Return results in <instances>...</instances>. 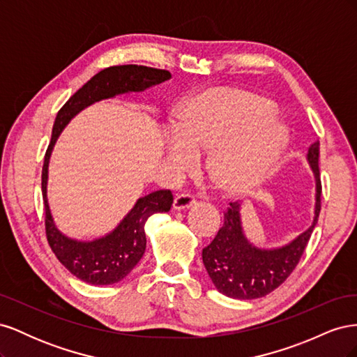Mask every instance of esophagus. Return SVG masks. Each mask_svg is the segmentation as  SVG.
<instances>
[{
	"label": "esophagus",
	"mask_w": 357,
	"mask_h": 357,
	"mask_svg": "<svg viewBox=\"0 0 357 357\" xmlns=\"http://www.w3.org/2000/svg\"><path fill=\"white\" fill-rule=\"evenodd\" d=\"M197 202L195 197L190 195V193H178V195H176L174 198V208L176 210H186L189 207H192L193 204Z\"/></svg>",
	"instance_id": "obj_1"
}]
</instances>
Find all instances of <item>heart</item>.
I'll return each mask as SVG.
<instances>
[{"label": "heart", "instance_id": "heart-1", "mask_svg": "<svg viewBox=\"0 0 357 357\" xmlns=\"http://www.w3.org/2000/svg\"><path fill=\"white\" fill-rule=\"evenodd\" d=\"M284 144L286 129L271 101L247 91L210 89L181 105L165 153L178 171H189L199 153L213 150L210 178L229 195H241L269 176Z\"/></svg>", "mask_w": 357, "mask_h": 357}]
</instances>
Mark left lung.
Returning <instances> with one entry per match:
<instances>
[{"mask_svg": "<svg viewBox=\"0 0 357 357\" xmlns=\"http://www.w3.org/2000/svg\"><path fill=\"white\" fill-rule=\"evenodd\" d=\"M319 142L311 144L308 162L316 176V210L310 228L290 244L261 250L248 243L241 231L240 204L229 202L225 222L214 240L202 248V262L220 294L235 299H256L282 286L299 264L321 208Z\"/></svg>", "mask_w": 357, "mask_h": 357, "instance_id": "1", "label": "left lung"}]
</instances>
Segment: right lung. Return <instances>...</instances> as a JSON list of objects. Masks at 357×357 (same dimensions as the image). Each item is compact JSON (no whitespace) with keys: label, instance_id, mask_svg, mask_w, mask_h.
<instances>
[{"label":"right lung","instance_id":"obj_1","mask_svg":"<svg viewBox=\"0 0 357 357\" xmlns=\"http://www.w3.org/2000/svg\"><path fill=\"white\" fill-rule=\"evenodd\" d=\"M171 79V73L144 66H113L101 70L83 84L71 98L61 107L53 123L52 139L45 155L41 171V192L45 201L46 238L58 261L82 282L95 286H105L121 282L139 262L146 250L144 223L155 213L169 211L172 205L171 190L162 189L139 198L135 207L117 228L104 238L91 243H80L62 235L52 220L46 199L47 164L52 147L58 135L71 119L84 107L117 93L139 92L150 86Z\"/></svg>","mask_w":357,"mask_h":357}]
</instances>
